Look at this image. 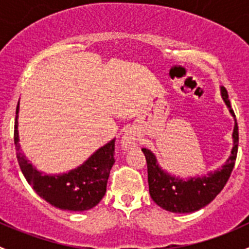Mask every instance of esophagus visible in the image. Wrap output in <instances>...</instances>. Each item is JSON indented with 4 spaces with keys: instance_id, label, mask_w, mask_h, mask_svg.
<instances>
[{
    "instance_id": "obj_1",
    "label": "esophagus",
    "mask_w": 249,
    "mask_h": 249,
    "mask_svg": "<svg viewBox=\"0 0 249 249\" xmlns=\"http://www.w3.org/2000/svg\"><path fill=\"white\" fill-rule=\"evenodd\" d=\"M137 141L139 139H137L136 134L131 130H127L125 131L124 136L122 137V145L124 148H132L137 144Z\"/></svg>"
}]
</instances>
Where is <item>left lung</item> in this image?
I'll use <instances>...</instances> for the list:
<instances>
[{
  "label": "left lung",
  "mask_w": 249,
  "mask_h": 249,
  "mask_svg": "<svg viewBox=\"0 0 249 249\" xmlns=\"http://www.w3.org/2000/svg\"><path fill=\"white\" fill-rule=\"evenodd\" d=\"M220 90H222L223 100L229 107L230 113L235 117V113L228 99L227 89L222 87ZM232 139L233 147L231 155L223 165L222 169L210 172L208 176L192 177L190 179H180L165 172L158 165L154 154L149 149L142 148L147 161L148 184H149V194L153 201L164 210L173 213L195 212L208 205L222 192L235 165L238 148V126L236 117Z\"/></svg>",
  "instance_id": "obj_1"
}]
</instances>
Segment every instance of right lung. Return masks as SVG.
Here are the masks:
<instances>
[{"label":"right lung","mask_w":249,"mask_h":249,"mask_svg":"<svg viewBox=\"0 0 249 249\" xmlns=\"http://www.w3.org/2000/svg\"><path fill=\"white\" fill-rule=\"evenodd\" d=\"M17 106L14 144L20 170L35 192L54 207L67 211H87L95 207L106 194L107 180L114 164L115 140L97 149L82 166L69 173L48 176L37 171L26 160L19 145Z\"/></svg>","instance_id":"add662e5"}]
</instances>
